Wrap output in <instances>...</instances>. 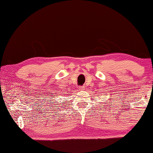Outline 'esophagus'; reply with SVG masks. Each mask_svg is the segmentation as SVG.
Wrapping results in <instances>:
<instances>
[{
    "mask_svg": "<svg viewBox=\"0 0 153 153\" xmlns=\"http://www.w3.org/2000/svg\"><path fill=\"white\" fill-rule=\"evenodd\" d=\"M79 88V90H80V91H83V90H85V87L84 86H80Z\"/></svg>",
    "mask_w": 153,
    "mask_h": 153,
    "instance_id": "esophagus-1",
    "label": "esophagus"
}]
</instances>
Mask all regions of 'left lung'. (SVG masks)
<instances>
[{
    "instance_id": "1",
    "label": "left lung",
    "mask_w": 153,
    "mask_h": 153,
    "mask_svg": "<svg viewBox=\"0 0 153 153\" xmlns=\"http://www.w3.org/2000/svg\"><path fill=\"white\" fill-rule=\"evenodd\" d=\"M105 104H106V103H105Z\"/></svg>"
}]
</instances>
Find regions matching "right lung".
<instances>
[{"label":"right lung","mask_w":153,"mask_h":153,"mask_svg":"<svg viewBox=\"0 0 153 153\" xmlns=\"http://www.w3.org/2000/svg\"><path fill=\"white\" fill-rule=\"evenodd\" d=\"M51 95H52V96L54 95V97H56V95H53V93L51 94ZM57 96H58V95H57ZM51 99H52V98H50V100H51ZM62 104H65V102H62ZM60 105H66V104H60ZM64 107H65V106H63V108H64ZM61 108H62V106H61Z\"/></svg>","instance_id":"add662e5"}]
</instances>
